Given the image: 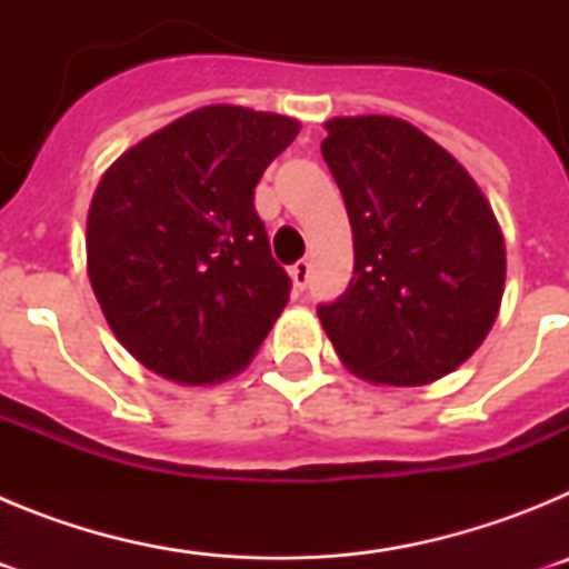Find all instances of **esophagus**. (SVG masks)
Instances as JSON below:
<instances>
[{
    "mask_svg": "<svg viewBox=\"0 0 569 569\" xmlns=\"http://www.w3.org/2000/svg\"><path fill=\"white\" fill-rule=\"evenodd\" d=\"M290 279H293V284L299 290H305L308 288V281H310V261L308 259H299L293 264V268H290Z\"/></svg>",
    "mask_w": 569,
    "mask_h": 569,
    "instance_id": "34e87169",
    "label": "esophagus"
}]
</instances>
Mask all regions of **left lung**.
<instances>
[{"mask_svg": "<svg viewBox=\"0 0 569 569\" xmlns=\"http://www.w3.org/2000/svg\"><path fill=\"white\" fill-rule=\"evenodd\" d=\"M321 156L353 228V279L319 305L336 353L373 385L419 387L479 350L505 293V236L472 176L396 116H336Z\"/></svg>", "mask_w": 569, "mask_h": 569, "instance_id": "left-lung-1", "label": "left lung"}]
</instances>
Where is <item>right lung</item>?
Masks as SVG:
<instances>
[{"mask_svg":"<svg viewBox=\"0 0 569 569\" xmlns=\"http://www.w3.org/2000/svg\"><path fill=\"white\" fill-rule=\"evenodd\" d=\"M299 133L290 116L210 104L124 150L88 210V276L116 339L179 385L250 365L290 299L253 208Z\"/></svg>","mask_w":569,"mask_h":569,"instance_id":"add662e5","label":"right lung"}]
</instances>
